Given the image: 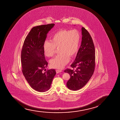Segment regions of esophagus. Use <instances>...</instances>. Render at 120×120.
I'll list each match as a JSON object with an SVG mask.
<instances>
[{"mask_svg": "<svg viewBox=\"0 0 120 120\" xmlns=\"http://www.w3.org/2000/svg\"><path fill=\"white\" fill-rule=\"evenodd\" d=\"M62 71L60 70H56V72L58 73H59V72H61Z\"/></svg>", "mask_w": 120, "mask_h": 120, "instance_id": "1", "label": "esophagus"}]
</instances>
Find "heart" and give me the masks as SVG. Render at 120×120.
<instances>
[{"label": "heart", "instance_id": "1", "mask_svg": "<svg viewBox=\"0 0 120 120\" xmlns=\"http://www.w3.org/2000/svg\"><path fill=\"white\" fill-rule=\"evenodd\" d=\"M80 40V35L76 30H61L54 34L52 41L45 40L43 48L45 55L48 57L54 55L57 48L60 53L50 64L52 67L62 68L69 62L71 57H73L77 52Z\"/></svg>", "mask_w": 120, "mask_h": 120}]
</instances>
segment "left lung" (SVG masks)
I'll use <instances>...</instances> for the list:
<instances>
[{
    "instance_id": "left-lung-1",
    "label": "left lung",
    "mask_w": 120,
    "mask_h": 120,
    "mask_svg": "<svg viewBox=\"0 0 120 120\" xmlns=\"http://www.w3.org/2000/svg\"><path fill=\"white\" fill-rule=\"evenodd\" d=\"M82 30V41L75 59L71 65L72 69L64 71L70 75L66 85L71 90H78L84 87L95 68V49L92 37L85 28L83 27Z\"/></svg>"
}]
</instances>
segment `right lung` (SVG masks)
Masks as SVG:
<instances>
[{
    "label": "right lung",
    "instance_id": "obj_1",
    "mask_svg": "<svg viewBox=\"0 0 120 120\" xmlns=\"http://www.w3.org/2000/svg\"><path fill=\"white\" fill-rule=\"evenodd\" d=\"M54 25L49 24L33 27L25 38L22 49V72L31 87L38 92L49 89L56 74L54 69L43 72L48 64L45 57L43 43L47 34Z\"/></svg>",
    "mask_w": 120,
    "mask_h": 120
}]
</instances>
